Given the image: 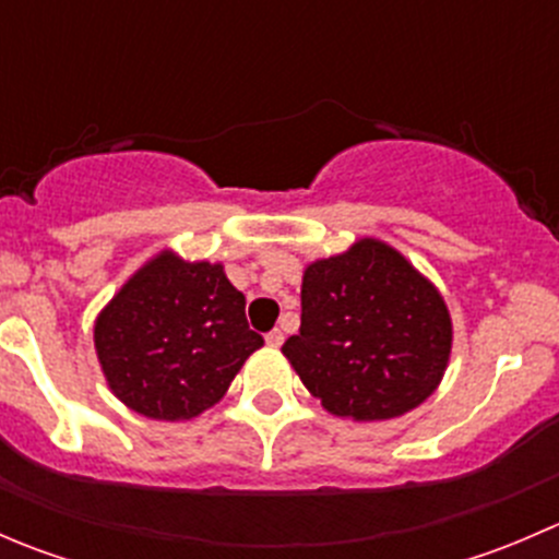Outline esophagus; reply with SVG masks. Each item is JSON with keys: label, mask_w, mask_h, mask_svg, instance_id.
I'll list each match as a JSON object with an SVG mask.
<instances>
[{"label": "esophagus", "mask_w": 559, "mask_h": 559, "mask_svg": "<svg viewBox=\"0 0 559 559\" xmlns=\"http://www.w3.org/2000/svg\"><path fill=\"white\" fill-rule=\"evenodd\" d=\"M264 341H267V346H270V348H278L281 343H284V332H281V330L267 332V335H264Z\"/></svg>", "instance_id": "esophagus-1"}]
</instances>
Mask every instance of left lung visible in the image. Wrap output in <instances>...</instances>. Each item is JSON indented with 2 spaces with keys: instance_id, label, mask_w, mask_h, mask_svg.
Returning a JSON list of instances; mask_svg holds the SVG:
<instances>
[{
  "instance_id": "1",
  "label": "left lung",
  "mask_w": 559,
  "mask_h": 559,
  "mask_svg": "<svg viewBox=\"0 0 559 559\" xmlns=\"http://www.w3.org/2000/svg\"><path fill=\"white\" fill-rule=\"evenodd\" d=\"M452 341L438 286L394 246L359 238L306 264L300 332L281 352L332 416L386 421L436 392Z\"/></svg>"
}]
</instances>
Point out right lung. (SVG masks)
<instances>
[{
    "instance_id": "obj_1",
    "label": "right lung",
    "mask_w": 559,
    "mask_h": 559,
    "mask_svg": "<svg viewBox=\"0 0 559 559\" xmlns=\"http://www.w3.org/2000/svg\"><path fill=\"white\" fill-rule=\"evenodd\" d=\"M262 343L224 264L189 262L173 248L145 259L94 319L107 389L156 421L213 408Z\"/></svg>"
}]
</instances>
